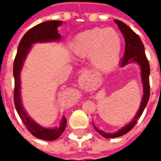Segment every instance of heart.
<instances>
[{
  "mask_svg": "<svg viewBox=\"0 0 161 161\" xmlns=\"http://www.w3.org/2000/svg\"><path fill=\"white\" fill-rule=\"evenodd\" d=\"M121 49L119 33L113 28H92L78 33L71 50L79 56L91 55L92 64L101 70H109L117 64Z\"/></svg>",
  "mask_w": 161,
  "mask_h": 161,
  "instance_id": "1",
  "label": "heart"
}]
</instances>
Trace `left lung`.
Wrapping results in <instances>:
<instances>
[{"instance_id":"left-lung-1","label":"left lung","mask_w":161,"mask_h":161,"mask_svg":"<svg viewBox=\"0 0 161 161\" xmlns=\"http://www.w3.org/2000/svg\"><path fill=\"white\" fill-rule=\"evenodd\" d=\"M115 22L117 24L119 29L121 30V33L123 34L125 42H126L124 57H123V59L121 61V65L124 66V65L128 64L132 61H135V62H136L141 65V67H142V84H143V88H144V92L143 93L144 94H143V97H142V103H141V106H140V108H139V111L136 113L135 118L133 119V121L129 124L126 125L124 128L120 129L118 132L113 133V134H111V133L108 134V133H105V132L102 131V130L98 129L94 126L96 131L98 132L103 137L107 139L119 137V136H121V135H125L128 132L130 131L132 128L135 127V125L136 124L139 118L142 115L146 105L147 104V103H148L149 97H150V84H149L150 66H149L147 58L146 56L144 46L142 44V40L140 39L138 34H136L129 26H127L123 22H121V20L115 19Z\"/></svg>"}]
</instances>
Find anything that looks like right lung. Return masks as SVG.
Segmentation results:
<instances>
[{
	"label": "right lung",
	"instance_id": "obj_1",
	"mask_svg": "<svg viewBox=\"0 0 161 161\" xmlns=\"http://www.w3.org/2000/svg\"><path fill=\"white\" fill-rule=\"evenodd\" d=\"M62 24L61 20H50L38 24L33 28L28 30L22 37L18 46L15 58L14 61V101L16 110L19 117L22 120L27 130L37 138L45 141H54L63 134L66 128V118L64 117L58 128L49 129L40 127L29 118L25 110L23 109L20 101V79L19 73L23 65V61L33 43L47 42L60 39L59 33H58V26Z\"/></svg>",
	"mask_w": 161,
	"mask_h": 161
}]
</instances>
